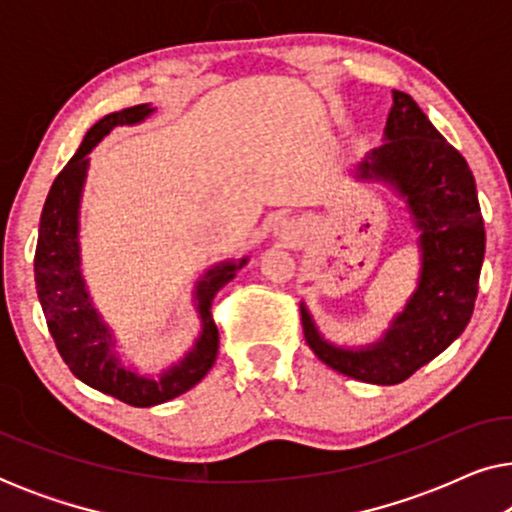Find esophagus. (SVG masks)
<instances>
[{
    "mask_svg": "<svg viewBox=\"0 0 512 512\" xmlns=\"http://www.w3.org/2000/svg\"><path fill=\"white\" fill-rule=\"evenodd\" d=\"M275 235L282 242H296L300 237L298 223L289 219V216H282V219H277V223H275Z\"/></svg>",
    "mask_w": 512,
    "mask_h": 512,
    "instance_id": "esophagus-1",
    "label": "esophagus"
}]
</instances>
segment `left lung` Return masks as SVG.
Instances as JSON below:
<instances>
[{"instance_id":"1","label":"left lung","mask_w":512,"mask_h":512,"mask_svg":"<svg viewBox=\"0 0 512 512\" xmlns=\"http://www.w3.org/2000/svg\"><path fill=\"white\" fill-rule=\"evenodd\" d=\"M391 95L384 144L368 153L359 177L387 181L408 202L422 251L417 291L389 331L361 349L321 338L300 305L312 352L338 373L368 384L408 380L459 338L471 321L485 258V221L471 167L410 95Z\"/></svg>"}]
</instances>
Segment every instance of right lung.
<instances>
[{
	"label": "right lung",
	"mask_w": 512,
	"mask_h": 512,
	"mask_svg": "<svg viewBox=\"0 0 512 512\" xmlns=\"http://www.w3.org/2000/svg\"><path fill=\"white\" fill-rule=\"evenodd\" d=\"M149 114H153L149 104H137V107L104 116L86 132L79 151L55 177L48 191L44 209H41L37 251H34V282H37L39 303L62 361L88 387L135 408H151V405L172 401L186 394L209 373L219 352V328L212 317V300L247 263V258H242L240 263L228 261L214 265L195 286L202 333L195 347L177 366L153 380L118 361L114 333L90 303V293L81 277L79 202L88 172V153L116 125H135Z\"/></svg>",
	"instance_id": "1"
}]
</instances>
